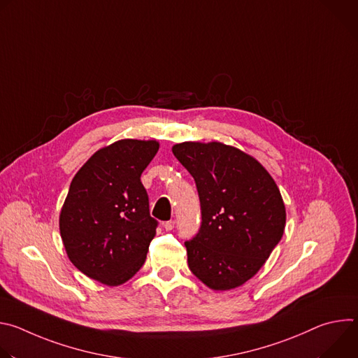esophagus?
Returning a JSON list of instances; mask_svg holds the SVG:
<instances>
[{"label":"esophagus","mask_w":358,"mask_h":358,"mask_svg":"<svg viewBox=\"0 0 358 358\" xmlns=\"http://www.w3.org/2000/svg\"><path fill=\"white\" fill-rule=\"evenodd\" d=\"M163 227H164L166 231H173L174 227H176V221H167V222L163 224Z\"/></svg>","instance_id":"34e87169"}]
</instances>
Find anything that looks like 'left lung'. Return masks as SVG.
Segmentation results:
<instances>
[{
  "instance_id": "obj_1",
  "label": "left lung",
  "mask_w": 358,
  "mask_h": 358,
  "mask_svg": "<svg viewBox=\"0 0 358 358\" xmlns=\"http://www.w3.org/2000/svg\"><path fill=\"white\" fill-rule=\"evenodd\" d=\"M173 152L194 177L201 202V228L185 241L189 271L213 290L242 286L265 265L285 231L275 180L257 159L220 141H184Z\"/></svg>"
}]
</instances>
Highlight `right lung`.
I'll list each match as a JSON object with an SVG mask.
<instances>
[{"mask_svg":"<svg viewBox=\"0 0 358 358\" xmlns=\"http://www.w3.org/2000/svg\"><path fill=\"white\" fill-rule=\"evenodd\" d=\"M159 147L157 140L115 141L73 177L59 231L69 261L87 278L119 286L143 266L157 221L140 177Z\"/></svg>","mask_w":358,"mask_h":358,"instance_id":"add662e5","label":"right lung"}]
</instances>
